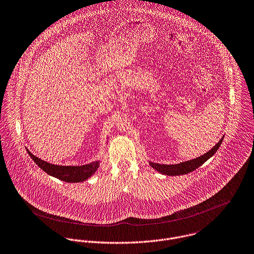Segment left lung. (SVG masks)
I'll list each match as a JSON object with an SVG mask.
<instances>
[{
  "mask_svg": "<svg viewBox=\"0 0 254 254\" xmlns=\"http://www.w3.org/2000/svg\"><path fill=\"white\" fill-rule=\"evenodd\" d=\"M223 139H224V136L220 139V141L211 150H209L204 155H201V156H199L197 158H194L192 160L181 162L179 164H172V165H166V164H159V163L149 162V165L152 168H154L156 171L160 172L161 174L168 175V176H176V175L188 174V173L196 170L198 167L203 165L210 157H212L217 152L219 147L221 146V144L223 142Z\"/></svg>",
  "mask_w": 254,
  "mask_h": 254,
  "instance_id": "8db88e82",
  "label": "left lung"
}]
</instances>
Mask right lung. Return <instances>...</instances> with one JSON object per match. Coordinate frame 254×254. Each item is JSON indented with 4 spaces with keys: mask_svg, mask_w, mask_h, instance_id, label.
Returning a JSON list of instances; mask_svg holds the SVG:
<instances>
[{
    "mask_svg": "<svg viewBox=\"0 0 254 254\" xmlns=\"http://www.w3.org/2000/svg\"><path fill=\"white\" fill-rule=\"evenodd\" d=\"M29 156L32 160L40 167L44 172L48 175L53 176L61 181H65L68 183H77L83 182L90 178L98 169L100 165V161H94L92 163L81 165V166H62V165H55L50 164L44 160L33 155L26 149Z\"/></svg>",
    "mask_w": 254,
    "mask_h": 254,
    "instance_id": "add662e5",
    "label": "right lung"
}]
</instances>
